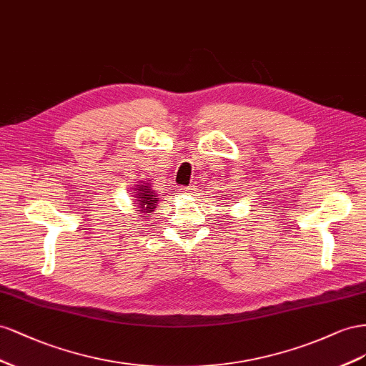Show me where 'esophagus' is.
<instances>
[{
  "label": "esophagus",
  "mask_w": 366,
  "mask_h": 366,
  "mask_svg": "<svg viewBox=\"0 0 366 366\" xmlns=\"http://www.w3.org/2000/svg\"><path fill=\"white\" fill-rule=\"evenodd\" d=\"M179 193H185V194H192L194 193V185H189V187H179Z\"/></svg>",
  "instance_id": "1"
}]
</instances>
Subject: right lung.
Segmentation results:
<instances>
[{"instance_id":"1","label":"right lung","mask_w":366,"mask_h":366,"mask_svg":"<svg viewBox=\"0 0 366 366\" xmlns=\"http://www.w3.org/2000/svg\"><path fill=\"white\" fill-rule=\"evenodd\" d=\"M138 192H134L137 193L139 197H138V213H139V216L141 217H145V214H150V213H153L154 212V208H156V205H158V194L156 193H153V192H150V187L144 182V185H138V189H137Z\"/></svg>"}]
</instances>
